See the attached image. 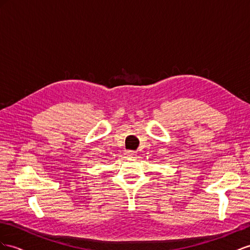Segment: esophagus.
<instances>
[{
  "instance_id": "34e87169",
  "label": "esophagus",
  "mask_w": 250,
  "mask_h": 250,
  "mask_svg": "<svg viewBox=\"0 0 250 250\" xmlns=\"http://www.w3.org/2000/svg\"><path fill=\"white\" fill-rule=\"evenodd\" d=\"M125 155L126 157H130V158L135 157L136 156V152H134V151H125Z\"/></svg>"
}]
</instances>
